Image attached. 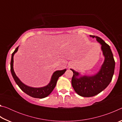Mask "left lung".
<instances>
[{
  "label": "left lung",
  "instance_id": "8db88e82",
  "mask_svg": "<svg viewBox=\"0 0 122 122\" xmlns=\"http://www.w3.org/2000/svg\"><path fill=\"white\" fill-rule=\"evenodd\" d=\"M95 38L101 45L104 61L99 71L92 75H81L78 71L71 69L73 72L71 84L78 95L89 97L95 96L104 90L112 80L114 74L115 62L110 46L100 37L90 36Z\"/></svg>",
  "mask_w": 122,
  "mask_h": 122
}]
</instances>
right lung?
Segmentation results:
<instances>
[{
    "instance_id": "right-lung-1",
    "label": "right lung",
    "mask_w": 122,
    "mask_h": 122,
    "mask_svg": "<svg viewBox=\"0 0 122 122\" xmlns=\"http://www.w3.org/2000/svg\"><path fill=\"white\" fill-rule=\"evenodd\" d=\"M18 46L16 48L14 52L12 53L11 61V71L12 75L13 76L14 81L19 87L25 92L28 95L34 98H45L48 96L50 94L54 89L55 87L56 84V82L59 77L65 73L66 71V69L61 70V71H54L51 75V81L47 85L45 86L42 87H32V86H28L26 84H24L21 80H20L14 72L13 68V57L15 54L17 52L18 50Z\"/></svg>"
}]
</instances>
